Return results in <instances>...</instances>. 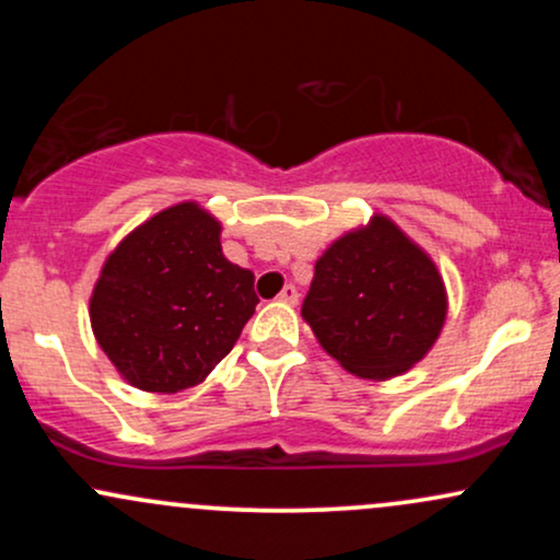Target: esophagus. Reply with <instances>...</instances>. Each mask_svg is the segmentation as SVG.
Returning a JSON list of instances; mask_svg holds the SVG:
<instances>
[{
  "mask_svg": "<svg viewBox=\"0 0 560 560\" xmlns=\"http://www.w3.org/2000/svg\"><path fill=\"white\" fill-rule=\"evenodd\" d=\"M298 298H300L298 289H294L292 284H287L284 289H281V294H279V300L287 302V305H294V302H298Z\"/></svg>",
  "mask_w": 560,
  "mask_h": 560,
  "instance_id": "34e87169",
  "label": "esophagus"
}]
</instances>
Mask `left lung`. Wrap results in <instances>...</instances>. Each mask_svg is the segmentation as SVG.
<instances>
[{"instance_id":"left-lung-1","label":"left lung","mask_w":560,"mask_h":560,"mask_svg":"<svg viewBox=\"0 0 560 560\" xmlns=\"http://www.w3.org/2000/svg\"><path fill=\"white\" fill-rule=\"evenodd\" d=\"M302 318L345 371L384 382L432 350L447 318L445 281L419 244L376 213L316 260Z\"/></svg>"}]
</instances>
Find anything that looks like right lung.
<instances>
[{
    "instance_id": "1",
    "label": "right lung",
    "mask_w": 560,
    "mask_h": 560,
    "mask_svg": "<svg viewBox=\"0 0 560 560\" xmlns=\"http://www.w3.org/2000/svg\"><path fill=\"white\" fill-rule=\"evenodd\" d=\"M258 302L253 271L223 255L221 223L197 202H178L107 255L89 318L128 384L173 395L205 382Z\"/></svg>"
}]
</instances>
